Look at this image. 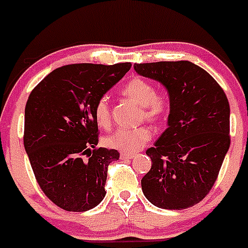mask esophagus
<instances>
[{
  "label": "esophagus",
  "instance_id": "esophagus-1",
  "mask_svg": "<svg viewBox=\"0 0 248 248\" xmlns=\"http://www.w3.org/2000/svg\"><path fill=\"white\" fill-rule=\"evenodd\" d=\"M134 157V154H126V152H122L121 155H120V158L121 159H128V158H133Z\"/></svg>",
  "mask_w": 248,
  "mask_h": 248
}]
</instances>
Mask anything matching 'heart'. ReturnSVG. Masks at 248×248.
<instances>
[{
    "label": "heart",
    "instance_id": "heart-1",
    "mask_svg": "<svg viewBox=\"0 0 248 248\" xmlns=\"http://www.w3.org/2000/svg\"><path fill=\"white\" fill-rule=\"evenodd\" d=\"M124 97L133 99L140 106V120L150 124L162 121L168 111V101L163 94L156 93L155 86L146 79L134 77L126 82L121 90ZM93 116L101 128H109L111 124L109 101L102 97L97 101L93 109ZM151 139V132L147 127L120 128L104 138V145L109 149L124 152H134L141 149Z\"/></svg>",
    "mask_w": 248,
    "mask_h": 248
}]
</instances>
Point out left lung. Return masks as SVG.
Masks as SVG:
<instances>
[{
	"label": "left lung",
	"mask_w": 248,
	"mask_h": 248,
	"mask_svg": "<svg viewBox=\"0 0 248 248\" xmlns=\"http://www.w3.org/2000/svg\"><path fill=\"white\" fill-rule=\"evenodd\" d=\"M141 77L161 82L170 101L168 128L146 155L152 164L141 179L155 206L182 210L206 197L231 145L229 102L206 71L189 61L136 63Z\"/></svg>",
	"instance_id": "obj_1"
}]
</instances>
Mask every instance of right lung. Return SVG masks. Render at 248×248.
<instances>
[{
  "label": "right lung",
  "instance_id": "1",
  "mask_svg": "<svg viewBox=\"0 0 248 248\" xmlns=\"http://www.w3.org/2000/svg\"><path fill=\"white\" fill-rule=\"evenodd\" d=\"M131 66L124 62L60 67L29 96L25 150L42 191L66 211H87L106 197L108 166L119 159L120 154L114 149L96 147L98 124L93 109Z\"/></svg>",
  "mask_w": 248,
  "mask_h": 248
}]
</instances>
